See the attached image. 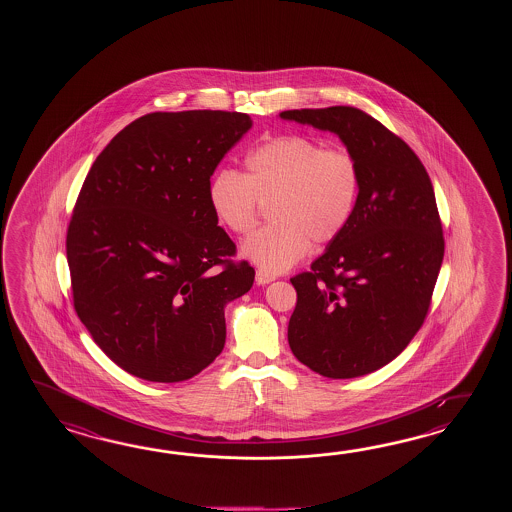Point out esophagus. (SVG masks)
Here are the masks:
<instances>
[{"instance_id": "esophagus-1", "label": "esophagus", "mask_w": 512, "mask_h": 512, "mask_svg": "<svg viewBox=\"0 0 512 512\" xmlns=\"http://www.w3.org/2000/svg\"><path fill=\"white\" fill-rule=\"evenodd\" d=\"M276 280V276L271 274V272L265 271V269H258L256 271V283L258 285H267V283L274 282Z\"/></svg>"}]
</instances>
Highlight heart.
Instances as JSON below:
<instances>
[{
  "instance_id": "obj_1",
  "label": "heart",
  "mask_w": 512,
  "mask_h": 512,
  "mask_svg": "<svg viewBox=\"0 0 512 512\" xmlns=\"http://www.w3.org/2000/svg\"><path fill=\"white\" fill-rule=\"evenodd\" d=\"M247 175L223 168L208 183V203L234 234L251 232L261 203H271V225L243 243L245 258L267 272L302 260L311 241L326 245L346 230L359 201L360 164L344 146H326L307 135H280L245 157Z\"/></svg>"
}]
</instances>
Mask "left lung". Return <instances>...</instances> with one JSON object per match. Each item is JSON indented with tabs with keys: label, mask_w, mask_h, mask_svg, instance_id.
<instances>
[{
	"label": "left lung",
	"mask_w": 512,
	"mask_h": 512,
	"mask_svg": "<svg viewBox=\"0 0 512 512\" xmlns=\"http://www.w3.org/2000/svg\"><path fill=\"white\" fill-rule=\"evenodd\" d=\"M283 120L331 131L360 164L346 230L291 283L287 338L294 357L329 379L392 362L425 322L445 256L434 186L414 150L351 106L289 109Z\"/></svg>",
	"instance_id": "8db88e82"
}]
</instances>
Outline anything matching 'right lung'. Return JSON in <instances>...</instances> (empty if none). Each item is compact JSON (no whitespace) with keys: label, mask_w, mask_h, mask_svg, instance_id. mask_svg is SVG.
Returning a JSON list of instances; mask_svg holds the SVG:
<instances>
[{"label":"right lung","mask_w":512,"mask_h":512,"mask_svg":"<svg viewBox=\"0 0 512 512\" xmlns=\"http://www.w3.org/2000/svg\"><path fill=\"white\" fill-rule=\"evenodd\" d=\"M238 111L148 113L91 166L67 229L73 302L98 348L122 370L181 382L225 346V307L254 269L234 263L208 183L251 130Z\"/></svg>","instance_id":"right-lung-1"}]
</instances>
